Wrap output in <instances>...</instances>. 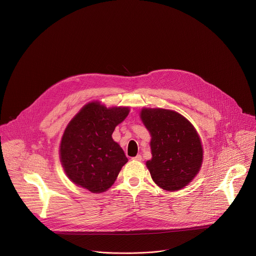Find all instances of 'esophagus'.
<instances>
[{
	"label": "esophagus",
	"instance_id": "esophagus-1",
	"mask_svg": "<svg viewBox=\"0 0 256 256\" xmlns=\"http://www.w3.org/2000/svg\"><path fill=\"white\" fill-rule=\"evenodd\" d=\"M132 160H134V161H142V157L140 155H136V157L132 158Z\"/></svg>",
	"mask_w": 256,
	"mask_h": 256
}]
</instances>
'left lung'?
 Returning <instances> with one entry per match:
<instances>
[{
	"label": "left lung",
	"instance_id": "1",
	"mask_svg": "<svg viewBox=\"0 0 256 256\" xmlns=\"http://www.w3.org/2000/svg\"><path fill=\"white\" fill-rule=\"evenodd\" d=\"M140 118L152 136V159L146 165L153 180L171 192L188 186L202 162L200 140L192 124L181 114L161 108H144Z\"/></svg>",
	"mask_w": 256,
	"mask_h": 256
}]
</instances>
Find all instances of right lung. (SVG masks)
Returning a JSON list of instances; mask_svg holds the SVG:
<instances>
[{"mask_svg":"<svg viewBox=\"0 0 256 256\" xmlns=\"http://www.w3.org/2000/svg\"><path fill=\"white\" fill-rule=\"evenodd\" d=\"M128 112V107L106 108L92 102L70 122L60 153L62 167L74 184L94 194L114 184L128 158L112 136Z\"/></svg>","mask_w":256,"mask_h":256,"instance_id":"right-lung-1","label":"right lung"}]
</instances>
